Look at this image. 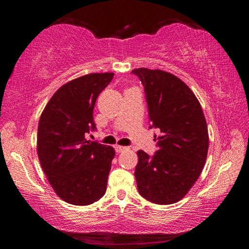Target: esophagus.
I'll list each match as a JSON object with an SVG mask.
<instances>
[{
    "label": "esophagus",
    "mask_w": 249,
    "mask_h": 249,
    "mask_svg": "<svg viewBox=\"0 0 249 249\" xmlns=\"http://www.w3.org/2000/svg\"><path fill=\"white\" fill-rule=\"evenodd\" d=\"M128 147H124V146H115V151L116 153H122V151L127 150Z\"/></svg>",
    "instance_id": "34e87169"
}]
</instances>
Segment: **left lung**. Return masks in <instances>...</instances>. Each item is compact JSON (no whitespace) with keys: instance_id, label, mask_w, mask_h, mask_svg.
<instances>
[{"instance_id":"1","label":"left lung","mask_w":249,"mask_h":249,"mask_svg":"<svg viewBox=\"0 0 249 249\" xmlns=\"http://www.w3.org/2000/svg\"><path fill=\"white\" fill-rule=\"evenodd\" d=\"M144 86L150 128L158 150H138L135 168L140 195L156 204H172L187 195L203 170L209 149L208 125L200 102L182 80L162 70L134 69Z\"/></svg>"}]
</instances>
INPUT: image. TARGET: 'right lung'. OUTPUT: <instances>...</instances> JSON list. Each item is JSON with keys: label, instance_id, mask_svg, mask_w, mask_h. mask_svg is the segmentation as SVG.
Wrapping results in <instances>:
<instances>
[{"label": "right lung", "instance_id": "obj_1", "mask_svg": "<svg viewBox=\"0 0 249 249\" xmlns=\"http://www.w3.org/2000/svg\"><path fill=\"white\" fill-rule=\"evenodd\" d=\"M112 72L90 73L59 88L40 115L37 154L50 185L73 205H89L104 196L115 150L86 140L95 129L93 108L112 81Z\"/></svg>", "mask_w": 249, "mask_h": 249}]
</instances>
